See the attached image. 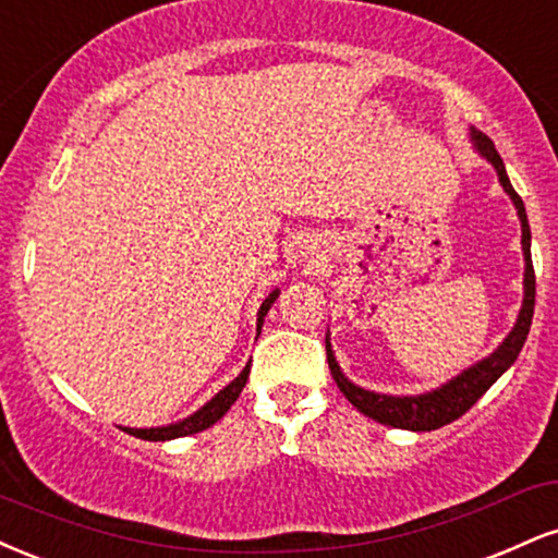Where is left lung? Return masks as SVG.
<instances>
[{"label": "left lung", "instance_id": "1", "mask_svg": "<svg viewBox=\"0 0 558 558\" xmlns=\"http://www.w3.org/2000/svg\"><path fill=\"white\" fill-rule=\"evenodd\" d=\"M470 137H473L475 148L481 150V156L494 163L496 174H499V182L504 193L509 195L517 208V216H520L522 225V253H525V298H522L520 316H517L514 329L509 331V337L499 344V350L490 352L488 357H483L481 363H475L473 368L462 371L460 376L451 378L441 386V389L428 391V395L417 397H391V395H376V391L360 389L344 376L342 368H339L337 357H333L329 339H326V357H329V368L333 381H337L339 391L350 399L355 408L363 412V415L373 417L376 423L391 425V428H404V430H436L441 425H447L457 417H462L473 404L481 399L486 391L499 381L504 371H509V365L514 363L517 355H520L522 344H525L530 324H533V311H535V271H533V258H530V225L525 214V203H522L520 195L514 193L512 182L507 177V167H504L499 150H496L494 141L488 135L477 133V130H470Z\"/></svg>", "mask_w": 558, "mask_h": 558}]
</instances>
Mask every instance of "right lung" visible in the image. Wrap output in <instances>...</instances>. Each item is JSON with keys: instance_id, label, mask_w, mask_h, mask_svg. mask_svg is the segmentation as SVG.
Wrapping results in <instances>:
<instances>
[{"instance_id": "1", "label": "right lung", "mask_w": 558, "mask_h": 558, "mask_svg": "<svg viewBox=\"0 0 558 558\" xmlns=\"http://www.w3.org/2000/svg\"><path fill=\"white\" fill-rule=\"evenodd\" d=\"M277 298H279V290H274L264 300V305H260L258 326H255V329H258V333H260V326H264V318H266L268 307L274 305V300H277ZM247 376H251V365H245V368H242V373H240L238 378H234L232 384L225 386V389H221L219 395L211 399V402L203 404L198 412H193V415L185 417V421L172 423V425H161V428H122V430H128V434L135 436V438H143V441H169V438H182V436L201 434V430L211 428L216 421H221V417L227 415V410L232 408L234 402H238L242 386L247 384Z\"/></svg>"}]
</instances>
